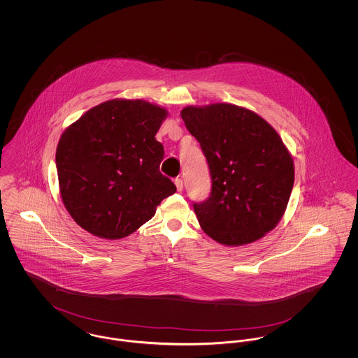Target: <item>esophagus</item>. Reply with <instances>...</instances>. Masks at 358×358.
Masks as SVG:
<instances>
[{
  "instance_id": "1",
  "label": "esophagus",
  "mask_w": 358,
  "mask_h": 358,
  "mask_svg": "<svg viewBox=\"0 0 358 358\" xmlns=\"http://www.w3.org/2000/svg\"><path fill=\"white\" fill-rule=\"evenodd\" d=\"M174 184H176L178 192H181V190L184 189V181H182V178H176V180H174Z\"/></svg>"
}]
</instances>
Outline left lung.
<instances>
[{"label":"left lung","mask_w":358,"mask_h":358,"mask_svg":"<svg viewBox=\"0 0 358 358\" xmlns=\"http://www.w3.org/2000/svg\"><path fill=\"white\" fill-rule=\"evenodd\" d=\"M189 133L205 154L212 190L193 204L205 234L224 245H244L273 231L294 185V161L273 126L229 103L187 106Z\"/></svg>","instance_id":"obj_1"}]
</instances>
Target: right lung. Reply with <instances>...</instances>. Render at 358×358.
I'll list each match as a JSON object with an SVG mask.
<instances>
[{
  "label": "right lung",
  "instance_id": "1",
  "mask_svg": "<svg viewBox=\"0 0 358 358\" xmlns=\"http://www.w3.org/2000/svg\"><path fill=\"white\" fill-rule=\"evenodd\" d=\"M168 111L141 99H113L69 124L56 149L60 196L71 217L98 238L129 236L177 189L161 174L155 139Z\"/></svg>",
  "mask_w": 358,
  "mask_h": 358
}]
</instances>
